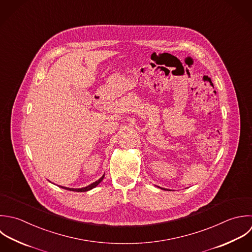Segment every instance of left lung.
Masks as SVG:
<instances>
[{
    "mask_svg": "<svg viewBox=\"0 0 252 252\" xmlns=\"http://www.w3.org/2000/svg\"><path fill=\"white\" fill-rule=\"evenodd\" d=\"M159 188V187H158ZM160 189H164V190H170V189H163V188H160Z\"/></svg>",
    "mask_w": 252,
    "mask_h": 252,
    "instance_id": "8db88e82",
    "label": "left lung"
}]
</instances>
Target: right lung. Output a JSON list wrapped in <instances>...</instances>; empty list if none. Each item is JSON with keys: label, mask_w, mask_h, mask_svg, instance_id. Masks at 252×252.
Listing matches in <instances>:
<instances>
[{"label": "right lung", "mask_w": 252, "mask_h": 252, "mask_svg": "<svg viewBox=\"0 0 252 252\" xmlns=\"http://www.w3.org/2000/svg\"><path fill=\"white\" fill-rule=\"evenodd\" d=\"M104 177H105V175H103L98 181H96V182H94V183H92L91 185H89V186H87V187H85V188H81V189H70V188H65V187H62V186H60V188H62V189H66V190H70V191H77V192H84V191H88V190H90V189H94V188H96L102 181H103V179H104ZM59 187V186H58Z\"/></svg>", "instance_id": "add662e5"}]
</instances>
